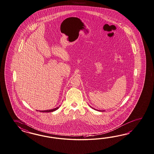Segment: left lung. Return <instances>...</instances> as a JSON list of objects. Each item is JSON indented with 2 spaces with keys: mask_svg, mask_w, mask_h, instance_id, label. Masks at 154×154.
Wrapping results in <instances>:
<instances>
[{
  "mask_svg": "<svg viewBox=\"0 0 154 154\" xmlns=\"http://www.w3.org/2000/svg\"><path fill=\"white\" fill-rule=\"evenodd\" d=\"M95 110H96V109H95Z\"/></svg>",
  "mask_w": 154,
  "mask_h": 154,
  "instance_id": "1",
  "label": "left lung"
}]
</instances>
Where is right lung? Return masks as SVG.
Returning <instances> with one entry per match:
<instances>
[{
  "mask_svg": "<svg viewBox=\"0 0 154 154\" xmlns=\"http://www.w3.org/2000/svg\"><path fill=\"white\" fill-rule=\"evenodd\" d=\"M59 108V107H57V108H56L53 109H51V110H42V111H40V112H54L55 110H57Z\"/></svg>",
  "mask_w": 154,
  "mask_h": 154,
  "instance_id": "add662e5",
  "label": "right lung"
}]
</instances>
